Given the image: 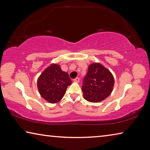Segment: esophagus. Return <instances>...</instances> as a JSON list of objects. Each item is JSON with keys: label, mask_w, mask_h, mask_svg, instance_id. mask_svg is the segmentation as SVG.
<instances>
[{"label": "esophagus", "mask_w": 150, "mask_h": 150, "mask_svg": "<svg viewBox=\"0 0 150 150\" xmlns=\"http://www.w3.org/2000/svg\"><path fill=\"white\" fill-rule=\"evenodd\" d=\"M79 81H80V79L79 78V77H76L75 79H73V81H74V82H77V83L79 82Z\"/></svg>", "instance_id": "1"}]
</instances>
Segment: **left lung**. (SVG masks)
Masks as SVG:
<instances>
[{
  "label": "left lung",
  "instance_id": "left-lung-1",
  "mask_svg": "<svg viewBox=\"0 0 150 150\" xmlns=\"http://www.w3.org/2000/svg\"><path fill=\"white\" fill-rule=\"evenodd\" d=\"M115 80L109 70L100 63L89 65L87 75L83 79L82 91L85 100L98 103L110 95Z\"/></svg>",
  "mask_w": 150,
  "mask_h": 150
}]
</instances>
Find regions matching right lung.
Here are the masks:
<instances>
[{"label": "right lung", "mask_w": 150, "mask_h": 150, "mask_svg": "<svg viewBox=\"0 0 150 150\" xmlns=\"http://www.w3.org/2000/svg\"><path fill=\"white\" fill-rule=\"evenodd\" d=\"M71 84V80L68 73L63 71L57 64L49 66L38 79L40 94L50 103H57L62 100Z\"/></svg>", "instance_id": "add662e5"}]
</instances>
